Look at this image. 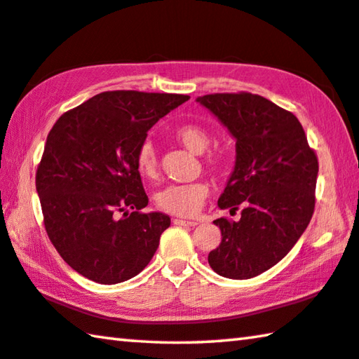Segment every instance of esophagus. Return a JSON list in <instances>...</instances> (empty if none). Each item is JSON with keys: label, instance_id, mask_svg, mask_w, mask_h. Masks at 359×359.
Here are the masks:
<instances>
[{"label": "esophagus", "instance_id": "esophagus-1", "mask_svg": "<svg viewBox=\"0 0 359 359\" xmlns=\"http://www.w3.org/2000/svg\"><path fill=\"white\" fill-rule=\"evenodd\" d=\"M174 224H179V226H196V222L190 220H182V218H174Z\"/></svg>", "mask_w": 359, "mask_h": 359}]
</instances>
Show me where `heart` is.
I'll return each instance as SVG.
<instances>
[{
    "instance_id": "1",
    "label": "heart",
    "mask_w": 359,
    "mask_h": 359,
    "mask_svg": "<svg viewBox=\"0 0 359 359\" xmlns=\"http://www.w3.org/2000/svg\"><path fill=\"white\" fill-rule=\"evenodd\" d=\"M174 137L188 149L191 154L203 155L210 145L209 131L203 126L194 123L180 125L174 131ZM208 165L214 171H220L224 166V158L222 155H210L208 158ZM136 168L137 172L144 179H156L158 175V156L154 144L145 141L141 144L136 154ZM209 194V185L205 182H193V184L184 185H168L161 191L156 193V204L160 209L169 212V214L179 217H193L201 210L203 204Z\"/></svg>"
}]
</instances>
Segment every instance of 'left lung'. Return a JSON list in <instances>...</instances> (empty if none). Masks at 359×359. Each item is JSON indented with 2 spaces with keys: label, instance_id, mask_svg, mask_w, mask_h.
Masks as SVG:
<instances>
[{
  "label": "left lung",
  "instance_id": "8db88e82",
  "mask_svg": "<svg viewBox=\"0 0 359 359\" xmlns=\"http://www.w3.org/2000/svg\"><path fill=\"white\" fill-rule=\"evenodd\" d=\"M236 139V163L218 208L222 242L209 253L218 276L245 280L276 266L306 231L315 208L318 160L293 114L252 93L196 98Z\"/></svg>",
  "mask_w": 359,
  "mask_h": 359
}]
</instances>
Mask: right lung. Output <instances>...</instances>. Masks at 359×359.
I'll use <instances>...</instances> for the list:
<instances>
[{"label":"right lung","mask_w":359,"mask_h":359,"mask_svg":"<svg viewBox=\"0 0 359 359\" xmlns=\"http://www.w3.org/2000/svg\"><path fill=\"white\" fill-rule=\"evenodd\" d=\"M188 100L104 92L65 112L48 133L36 190L48 239L81 276L114 285L150 263L171 218L142 212L149 198L136 154L151 126Z\"/></svg>","instance_id":"right-lung-1"}]
</instances>
